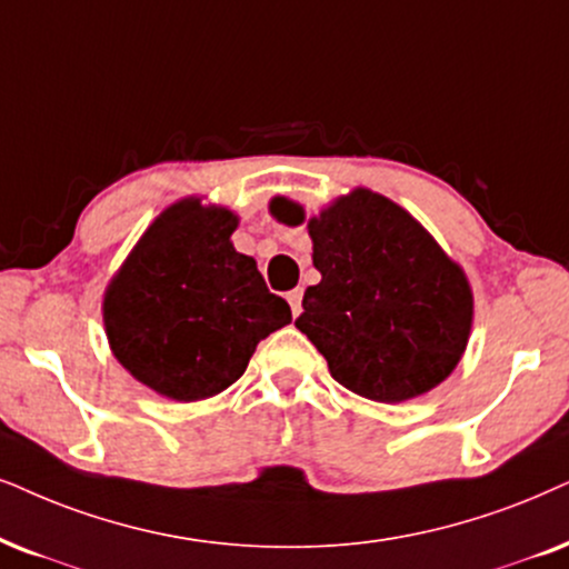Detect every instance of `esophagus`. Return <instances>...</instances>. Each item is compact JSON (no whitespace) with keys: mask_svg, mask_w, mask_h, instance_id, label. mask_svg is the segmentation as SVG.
Instances as JSON below:
<instances>
[{"mask_svg":"<svg viewBox=\"0 0 569 569\" xmlns=\"http://www.w3.org/2000/svg\"><path fill=\"white\" fill-rule=\"evenodd\" d=\"M301 297H305V289H293V291H289V305H291V312H293V318H299V312H301Z\"/></svg>","mask_w":569,"mask_h":569,"instance_id":"1","label":"esophagus"}]
</instances>
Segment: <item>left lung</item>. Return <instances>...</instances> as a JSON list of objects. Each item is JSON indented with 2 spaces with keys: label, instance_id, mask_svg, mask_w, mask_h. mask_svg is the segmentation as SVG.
<instances>
[{
  "label": "left lung",
  "instance_id": "obj_1",
  "mask_svg": "<svg viewBox=\"0 0 569 569\" xmlns=\"http://www.w3.org/2000/svg\"><path fill=\"white\" fill-rule=\"evenodd\" d=\"M270 212L299 226L305 210L276 197ZM320 283L297 328L330 376L359 397L399 405L443 383L465 355L472 291L465 270L407 210L370 189L309 218Z\"/></svg>",
  "mask_w": 569,
  "mask_h": 569
}]
</instances>
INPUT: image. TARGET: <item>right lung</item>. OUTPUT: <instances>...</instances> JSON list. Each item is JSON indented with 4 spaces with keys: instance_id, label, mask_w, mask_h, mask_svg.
<instances>
[{
    "instance_id": "add662e5",
    "label": "right lung",
    "mask_w": 569,
    "mask_h": 569,
    "mask_svg": "<svg viewBox=\"0 0 569 569\" xmlns=\"http://www.w3.org/2000/svg\"><path fill=\"white\" fill-rule=\"evenodd\" d=\"M239 218L181 199L136 243L104 291V330L118 362L160 397L210 399L247 370L257 343L289 326L291 307L239 254Z\"/></svg>"
}]
</instances>
